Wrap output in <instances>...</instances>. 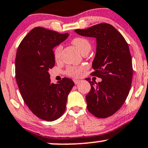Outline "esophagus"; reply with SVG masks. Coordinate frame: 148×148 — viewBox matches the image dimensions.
I'll return each mask as SVG.
<instances>
[{
	"label": "esophagus",
	"instance_id": "esophagus-1",
	"mask_svg": "<svg viewBox=\"0 0 148 148\" xmlns=\"http://www.w3.org/2000/svg\"><path fill=\"white\" fill-rule=\"evenodd\" d=\"M73 81H74V83H75V84H78V83H80L79 80H77V79H73Z\"/></svg>",
	"mask_w": 148,
	"mask_h": 148
}]
</instances>
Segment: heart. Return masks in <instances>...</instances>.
<instances>
[{
  "mask_svg": "<svg viewBox=\"0 0 148 148\" xmlns=\"http://www.w3.org/2000/svg\"><path fill=\"white\" fill-rule=\"evenodd\" d=\"M72 42L79 49L80 52L83 54L85 53L89 52V51L91 49V45H90V42L83 37H76V38L72 39ZM62 48L63 47L61 45H57L55 47L54 50V56L55 60H58L60 58ZM85 69V67L83 66H68L65 70V75L70 76V77L77 78L81 75V74L83 72H84Z\"/></svg>",
  "mask_w": 148,
  "mask_h": 148,
  "instance_id": "heart-1",
  "label": "heart"
}]
</instances>
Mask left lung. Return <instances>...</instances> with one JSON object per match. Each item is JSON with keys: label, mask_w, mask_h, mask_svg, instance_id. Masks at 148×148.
Masks as SVG:
<instances>
[{"label": "left lung", "mask_w": 148, "mask_h": 148, "mask_svg": "<svg viewBox=\"0 0 148 148\" xmlns=\"http://www.w3.org/2000/svg\"><path fill=\"white\" fill-rule=\"evenodd\" d=\"M75 32L97 38V53L92 63V76L101 78L99 83L87 80L91 90L87 94V108L98 118H107L121 108L132 81V62L129 46L121 34L112 25L99 23Z\"/></svg>", "instance_id": "8db88e82"}]
</instances>
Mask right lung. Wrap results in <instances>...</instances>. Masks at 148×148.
<instances>
[{"label":"right lung","mask_w":148,"mask_h":148,"mask_svg":"<svg viewBox=\"0 0 148 148\" xmlns=\"http://www.w3.org/2000/svg\"><path fill=\"white\" fill-rule=\"evenodd\" d=\"M67 36V33L37 27L24 37L17 49L15 76L21 97L34 114L47 121L63 114L74 85L68 78H63L58 84L51 83L48 72L55 65L52 49Z\"/></svg>","instance_id":"1"}]
</instances>
